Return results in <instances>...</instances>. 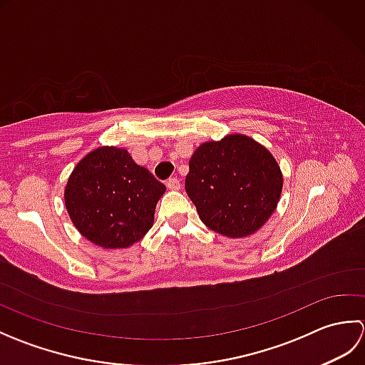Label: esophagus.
I'll return each instance as SVG.
<instances>
[{
  "label": "esophagus",
  "instance_id": "obj_1",
  "mask_svg": "<svg viewBox=\"0 0 365 365\" xmlns=\"http://www.w3.org/2000/svg\"><path fill=\"white\" fill-rule=\"evenodd\" d=\"M166 185H168V188H169V190L177 191L178 188H180V180H178L177 177H170Z\"/></svg>",
  "mask_w": 365,
  "mask_h": 365
}]
</instances>
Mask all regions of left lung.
I'll return each instance as SVG.
<instances>
[{
    "label": "left lung",
    "mask_w": 365,
    "mask_h": 365,
    "mask_svg": "<svg viewBox=\"0 0 365 365\" xmlns=\"http://www.w3.org/2000/svg\"><path fill=\"white\" fill-rule=\"evenodd\" d=\"M282 173L273 155L245 135L200 144L185 190L208 229L229 238L257 232L276 210Z\"/></svg>",
    "instance_id": "obj_1"
}]
</instances>
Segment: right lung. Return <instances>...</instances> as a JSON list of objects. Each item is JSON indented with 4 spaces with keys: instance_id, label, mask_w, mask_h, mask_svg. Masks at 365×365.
Wrapping results in <instances>:
<instances>
[{
    "instance_id": "1",
    "label": "right lung",
    "mask_w": 365,
    "mask_h": 365,
    "mask_svg": "<svg viewBox=\"0 0 365 365\" xmlns=\"http://www.w3.org/2000/svg\"><path fill=\"white\" fill-rule=\"evenodd\" d=\"M166 187L119 147H98L68 177L66 208L80 234L105 250L139 242Z\"/></svg>"
}]
</instances>
